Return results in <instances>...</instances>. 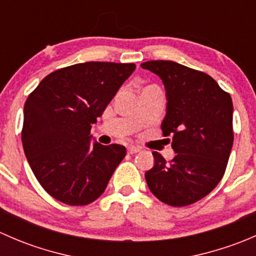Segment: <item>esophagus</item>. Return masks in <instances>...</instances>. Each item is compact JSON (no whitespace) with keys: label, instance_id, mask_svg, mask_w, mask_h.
I'll return each instance as SVG.
<instances>
[{"label":"esophagus","instance_id":"1","mask_svg":"<svg viewBox=\"0 0 256 256\" xmlns=\"http://www.w3.org/2000/svg\"><path fill=\"white\" fill-rule=\"evenodd\" d=\"M140 151V147H138V146H134V144H131V146H128V152L130 154H138V152Z\"/></svg>","mask_w":256,"mask_h":256}]
</instances>
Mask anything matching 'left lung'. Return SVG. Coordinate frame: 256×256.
Listing matches in <instances>:
<instances>
[{
    "instance_id": "1",
    "label": "left lung",
    "mask_w": 256,
    "mask_h": 256,
    "mask_svg": "<svg viewBox=\"0 0 256 256\" xmlns=\"http://www.w3.org/2000/svg\"><path fill=\"white\" fill-rule=\"evenodd\" d=\"M162 79L167 112L164 136H172L176 156L166 161L152 152L154 164L144 174L156 198L172 207L198 202L216 187L233 147V102L208 74L171 60L141 64ZM170 141V140H168Z\"/></svg>"
}]
</instances>
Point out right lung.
Masks as SVG:
<instances>
[{"label": "right lung", "instance_id": "1", "mask_svg": "<svg viewBox=\"0 0 256 256\" xmlns=\"http://www.w3.org/2000/svg\"><path fill=\"white\" fill-rule=\"evenodd\" d=\"M135 68L134 63L74 64L49 74L28 95L23 150L38 182L59 202H94L126 156L121 144H92L90 128Z\"/></svg>", "mask_w": 256, "mask_h": 256}]
</instances>
